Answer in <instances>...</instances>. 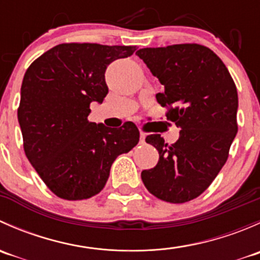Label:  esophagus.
<instances>
[{
  "label": "esophagus",
  "mask_w": 260,
  "mask_h": 260,
  "mask_svg": "<svg viewBox=\"0 0 260 260\" xmlns=\"http://www.w3.org/2000/svg\"><path fill=\"white\" fill-rule=\"evenodd\" d=\"M145 140H146V135H145V133L141 132L140 133V143H141V145H143V143H145Z\"/></svg>",
  "instance_id": "1"
}]
</instances>
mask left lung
Returning a JSON list of instances; mask_svg holds the SVG:
<instances>
[{
  "label": "left lung",
  "mask_w": 260,
  "mask_h": 260,
  "mask_svg": "<svg viewBox=\"0 0 260 260\" xmlns=\"http://www.w3.org/2000/svg\"><path fill=\"white\" fill-rule=\"evenodd\" d=\"M136 54L164 85L156 99L181 128L171 146L159 135L146 142L158 151L156 167L141 174L147 190L167 203L198 198L228 159L238 132V91L229 70L206 46L181 44L140 49Z\"/></svg>",
  "instance_id": "obj_1"
}]
</instances>
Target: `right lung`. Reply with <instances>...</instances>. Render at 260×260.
<instances>
[{
	"label": "right lung",
	"instance_id": "obj_1",
	"mask_svg": "<svg viewBox=\"0 0 260 260\" xmlns=\"http://www.w3.org/2000/svg\"><path fill=\"white\" fill-rule=\"evenodd\" d=\"M136 46L60 44L26 70L17 111L30 164L59 198L83 200L103 190L112 164L140 141L135 123L89 122L90 103L108 94L106 70Z\"/></svg>",
	"mask_w": 260,
	"mask_h": 260
}]
</instances>
